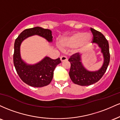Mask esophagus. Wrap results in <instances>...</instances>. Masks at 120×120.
<instances>
[{"instance_id":"34e87169","label":"esophagus","mask_w":120,"mask_h":120,"mask_svg":"<svg viewBox=\"0 0 120 120\" xmlns=\"http://www.w3.org/2000/svg\"><path fill=\"white\" fill-rule=\"evenodd\" d=\"M60 60H61V61H67V60H68V58H67L65 56H62L60 57Z\"/></svg>"}]
</instances>
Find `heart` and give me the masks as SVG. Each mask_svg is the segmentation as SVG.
<instances>
[{
  "mask_svg": "<svg viewBox=\"0 0 120 120\" xmlns=\"http://www.w3.org/2000/svg\"><path fill=\"white\" fill-rule=\"evenodd\" d=\"M92 41L93 36L91 34L77 31L60 39L59 45L62 49L74 47L76 51L81 52L89 48Z\"/></svg>",
  "mask_w": 120,
  "mask_h": 120,
  "instance_id": "1",
  "label": "heart"
}]
</instances>
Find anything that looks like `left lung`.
I'll return each instance as SVG.
<instances>
[{
	"label": "left lung",
	"mask_w": 120,
	"mask_h": 120,
	"mask_svg": "<svg viewBox=\"0 0 120 120\" xmlns=\"http://www.w3.org/2000/svg\"><path fill=\"white\" fill-rule=\"evenodd\" d=\"M93 34V43L96 44L101 49L103 59V64L99 69L90 71L84 67L81 56L79 53L73 55L68 61L71 63L69 76L72 82L80 86H89L99 81L107 71L109 63L110 54L109 44L103 34L94 29L90 28Z\"/></svg>",
	"instance_id": "1"
}]
</instances>
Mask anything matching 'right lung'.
<instances>
[{"mask_svg": "<svg viewBox=\"0 0 120 120\" xmlns=\"http://www.w3.org/2000/svg\"><path fill=\"white\" fill-rule=\"evenodd\" d=\"M35 35L43 37L49 43L52 42L53 37L49 29L37 26L24 30L15 40L13 63L17 74L23 82L30 86L41 87L51 83L55 68L61 63V60L60 58L53 60L46 56L35 64H29L25 62L21 56V45L27 38Z\"/></svg>", "mask_w": 120, "mask_h": 120, "instance_id": "1", "label": "right lung"}]
</instances>
